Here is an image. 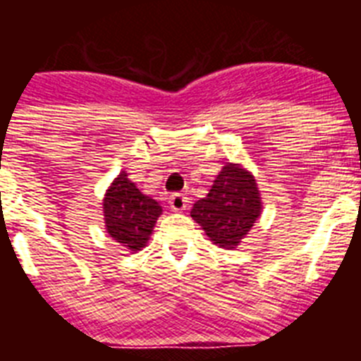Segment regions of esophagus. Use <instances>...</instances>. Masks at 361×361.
Returning a JSON list of instances; mask_svg holds the SVG:
<instances>
[{
  "label": "esophagus",
  "instance_id": "34e87169",
  "mask_svg": "<svg viewBox=\"0 0 361 361\" xmlns=\"http://www.w3.org/2000/svg\"><path fill=\"white\" fill-rule=\"evenodd\" d=\"M168 202H170V208L173 212H184V209L190 208V200L183 193H173V195H170Z\"/></svg>",
  "mask_w": 361,
  "mask_h": 361
}]
</instances>
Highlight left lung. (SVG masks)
<instances>
[{
  "instance_id": "8db88e82",
  "label": "left lung",
  "mask_w": 361,
  "mask_h": 361,
  "mask_svg": "<svg viewBox=\"0 0 361 361\" xmlns=\"http://www.w3.org/2000/svg\"><path fill=\"white\" fill-rule=\"evenodd\" d=\"M262 213L257 180L240 164L220 170L209 193L197 200L191 216L206 231L209 240L224 250H235Z\"/></svg>"
}]
</instances>
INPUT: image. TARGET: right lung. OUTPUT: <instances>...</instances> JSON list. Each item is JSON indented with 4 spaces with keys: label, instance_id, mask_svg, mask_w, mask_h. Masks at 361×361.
I'll return each instance as SVG.
<instances>
[{
    "label": "right lung",
    "instance_id": "1",
    "mask_svg": "<svg viewBox=\"0 0 361 361\" xmlns=\"http://www.w3.org/2000/svg\"><path fill=\"white\" fill-rule=\"evenodd\" d=\"M103 213L108 235L126 250L141 251L149 240L162 208L121 171L106 190Z\"/></svg>",
    "mask_w": 361,
    "mask_h": 361
}]
</instances>
